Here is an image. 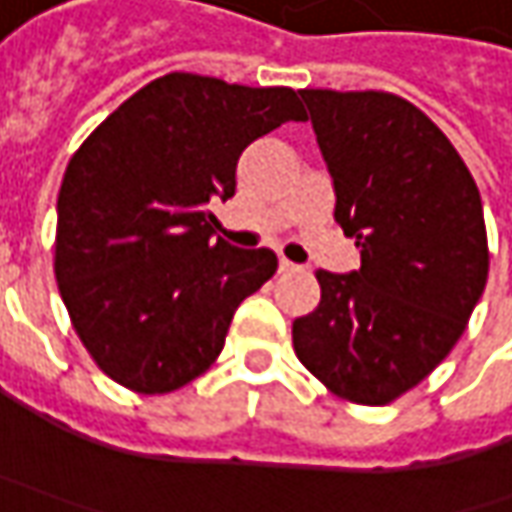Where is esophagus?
Instances as JSON below:
<instances>
[{
  "mask_svg": "<svg viewBox=\"0 0 512 512\" xmlns=\"http://www.w3.org/2000/svg\"><path fill=\"white\" fill-rule=\"evenodd\" d=\"M290 270H296V265H293L290 259H285V256H282V259H279V273H290Z\"/></svg>",
  "mask_w": 512,
  "mask_h": 512,
  "instance_id": "esophagus-1",
  "label": "esophagus"
}]
</instances>
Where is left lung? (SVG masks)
Wrapping results in <instances>:
<instances>
[{
	"instance_id": "8db88e82",
	"label": "left lung",
	"mask_w": 512,
	"mask_h": 512,
	"mask_svg": "<svg viewBox=\"0 0 512 512\" xmlns=\"http://www.w3.org/2000/svg\"><path fill=\"white\" fill-rule=\"evenodd\" d=\"M299 96L362 267L316 270L322 302L293 322V350L336 396L387 404L433 373L482 299V196L450 139L402 96Z\"/></svg>"
}]
</instances>
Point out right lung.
I'll return each instance as SVG.
<instances>
[{
    "instance_id": "add662e5",
    "label": "right lung",
    "mask_w": 512,
    "mask_h": 512,
    "mask_svg": "<svg viewBox=\"0 0 512 512\" xmlns=\"http://www.w3.org/2000/svg\"><path fill=\"white\" fill-rule=\"evenodd\" d=\"M305 119L296 90L168 73L73 153L56 202V282L113 382L170 393L216 362L236 307L279 259L219 239L210 202L236 193L250 142Z\"/></svg>"
}]
</instances>
